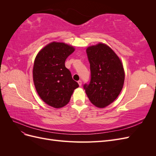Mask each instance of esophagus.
Segmentation results:
<instances>
[{
	"label": "esophagus",
	"mask_w": 156,
	"mask_h": 156,
	"mask_svg": "<svg viewBox=\"0 0 156 156\" xmlns=\"http://www.w3.org/2000/svg\"><path fill=\"white\" fill-rule=\"evenodd\" d=\"M78 84H79V85L81 87V85H82V81H81V80H79V81H78Z\"/></svg>",
	"instance_id": "esophagus-1"
}]
</instances>
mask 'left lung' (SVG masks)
<instances>
[{
	"mask_svg": "<svg viewBox=\"0 0 156 156\" xmlns=\"http://www.w3.org/2000/svg\"><path fill=\"white\" fill-rule=\"evenodd\" d=\"M91 79L84 88L94 105L104 108L119 96L123 88L125 72L120 58L109 46L98 43L87 49Z\"/></svg>",
	"mask_w": 156,
	"mask_h": 156,
	"instance_id": "left-lung-1",
	"label": "left lung"
}]
</instances>
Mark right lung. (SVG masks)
Instances as JSON below:
<instances>
[{"label": "right lung", "instance_id": "1", "mask_svg": "<svg viewBox=\"0 0 156 156\" xmlns=\"http://www.w3.org/2000/svg\"><path fill=\"white\" fill-rule=\"evenodd\" d=\"M75 51L72 45L53 41L37 54L32 69L36 92L46 104L61 108L69 103L78 83L65 66L68 56Z\"/></svg>", "mask_w": 156, "mask_h": 156}]
</instances>
